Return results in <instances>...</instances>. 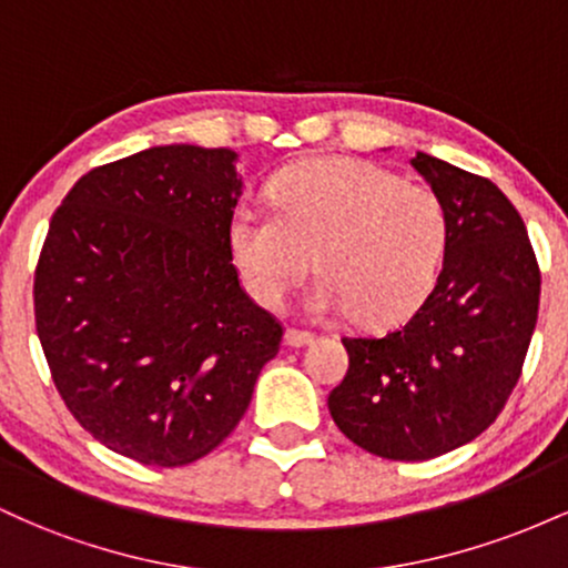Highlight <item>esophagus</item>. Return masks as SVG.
Wrapping results in <instances>:
<instances>
[{
	"label": "esophagus",
	"instance_id": "34e87169",
	"mask_svg": "<svg viewBox=\"0 0 568 568\" xmlns=\"http://www.w3.org/2000/svg\"><path fill=\"white\" fill-rule=\"evenodd\" d=\"M312 342H315V334H310V331H298V328L285 331V344H288V347H304V344H312Z\"/></svg>",
	"mask_w": 568,
	"mask_h": 568
}]
</instances>
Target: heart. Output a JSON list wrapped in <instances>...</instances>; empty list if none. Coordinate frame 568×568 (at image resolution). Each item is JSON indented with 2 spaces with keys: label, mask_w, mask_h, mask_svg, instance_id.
I'll return each instance as SVG.
<instances>
[{
  "label": "heart",
  "mask_w": 568,
  "mask_h": 568,
  "mask_svg": "<svg viewBox=\"0 0 568 568\" xmlns=\"http://www.w3.org/2000/svg\"><path fill=\"white\" fill-rule=\"evenodd\" d=\"M275 213L237 207L226 245L245 291L264 310H285L317 272V317L355 312L371 328L406 321L438 277L448 213L433 189L355 158L288 168L270 184Z\"/></svg>",
  "instance_id": "obj_1"
}]
</instances>
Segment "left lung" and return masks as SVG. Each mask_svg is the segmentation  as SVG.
Wrapping results in <instances>:
<instances>
[{
    "label": "left lung",
    "instance_id": "obj_1",
    "mask_svg": "<svg viewBox=\"0 0 568 568\" xmlns=\"http://www.w3.org/2000/svg\"><path fill=\"white\" fill-rule=\"evenodd\" d=\"M410 165L443 200L448 245L419 310L384 336L342 338L349 368L328 395L355 446L425 462L478 438L518 384L537 325V256L497 184L416 152Z\"/></svg>",
    "mask_w": 568,
    "mask_h": 568
}]
</instances>
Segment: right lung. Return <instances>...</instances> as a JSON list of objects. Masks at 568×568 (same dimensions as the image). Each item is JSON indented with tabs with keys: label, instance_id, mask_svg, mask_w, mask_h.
<instances>
[{
	"label": "right lung",
	"instance_id": "1",
	"mask_svg": "<svg viewBox=\"0 0 568 568\" xmlns=\"http://www.w3.org/2000/svg\"><path fill=\"white\" fill-rule=\"evenodd\" d=\"M237 152L152 146L82 175L34 275L37 334L74 419L141 465L211 454L243 419L283 325L240 285Z\"/></svg>",
	"mask_w": 568,
	"mask_h": 568
}]
</instances>
